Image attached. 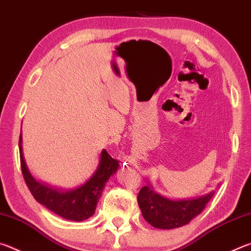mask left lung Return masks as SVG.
Returning <instances> with one entry per match:
<instances>
[{"label":"left lung","instance_id":"left-lung-1","mask_svg":"<svg viewBox=\"0 0 251 251\" xmlns=\"http://www.w3.org/2000/svg\"><path fill=\"white\" fill-rule=\"evenodd\" d=\"M214 194L211 192L203 197L188 201H171L152 192L148 185L141 189L137 201L148 224L155 228L173 229L190 223L203 210Z\"/></svg>","mask_w":251,"mask_h":251}]
</instances>
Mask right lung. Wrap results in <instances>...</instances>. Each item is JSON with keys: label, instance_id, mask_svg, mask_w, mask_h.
I'll list each match as a JSON object with an SVG mask.
<instances>
[{"label": "right lung", "instance_id": "obj_1", "mask_svg": "<svg viewBox=\"0 0 251 251\" xmlns=\"http://www.w3.org/2000/svg\"><path fill=\"white\" fill-rule=\"evenodd\" d=\"M19 148L21 169H22L24 180L33 197L50 211L72 222H83L94 215L106 181L113 174L116 173L120 166L118 160L112 158V156L103 150L100 152L97 171L90 179L76 189H72L69 192H59L57 189H53L52 187L36 181L29 174L23 157L22 134H20Z\"/></svg>", "mask_w": 251, "mask_h": 251}]
</instances>
